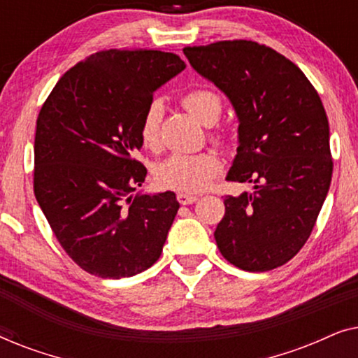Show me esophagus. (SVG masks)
Wrapping results in <instances>:
<instances>
[{"label": "esophagus", "mask_w": 358, "mask_h": 358, "mask_svg": "<svg viewBox=\"0 0 358 358\" xmlns=\"http://www.w3.org/2000/svg\"><path fill=\"white\" fill-rule=\"evenodd\" d=\"M178 200H179L180 205H192L194 202H197L199 197H197V195H190V194L178 192Z\"/></svg>", "instance_id": "obj_1"}]
</instances>
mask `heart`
<instances>
[{"mask_svg":"<svg viewBox=\"0 0 358 358\" xmlns=\"http://www.w3.org/2000/svg\"><path fill=\"white\" fill-rule=\"evenodd\" d=\"M182 106L195 119L205 125L217 122L222 112L220 97L210 90H192L182 97ZM161 119V104L158 101L151 102L146 107L140 122V140L146 148H155L158 143V130ZM218 141L223 140L222 135H215ZM222 171V161L212 151L195 155L176 153L156 166L155 180L158 187L176 192L195 194L202 192L213 182Z\"/></svg>","mask_w":358,"mask_h":358,"instance_id":"b5f03b06","label":"heart"}]
</instances>
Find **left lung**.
<instances>
[{
	"instance_id": "8db88e82",
	"label": "left lung",
	"mask_w": 358,
	"mask_h": 358,
	"mask_svg": "<svg viewBox=\"0 0 358 358\" xmlns=\"http://www.w3.org/2000/svg\"><path fill=\"white\" fill-rule=\"evenodd\" d=\"M184 55L236 110L239 145L227 179L254 184L252 192L224 197L220 252L248 272L280 267L305 246L331 185L320 96L295 63L257 42L185 47Z\"/></svg>"
}]
</instances>
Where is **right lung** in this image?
Instances as JSON below:
<instances>
[{
  "label": "right lung",
  "instance_id": "obj_1",
  "mask_svg": "<svg viewBox=\"0 0 358 358\" xmlns=\"http://www.w3.org/2000/svg\"><path fill=\"white\" fill-rule=\"evenodd\" d=\"M185 63L169 52H97L53 87L37 117L34 194L83 271L131 277L158 261L179 210L176 194H135L146 168L140 122L153 92Z\"/></svg>",
  "mask_w": 358,
  "mask_h": 358
}]
</instances>
